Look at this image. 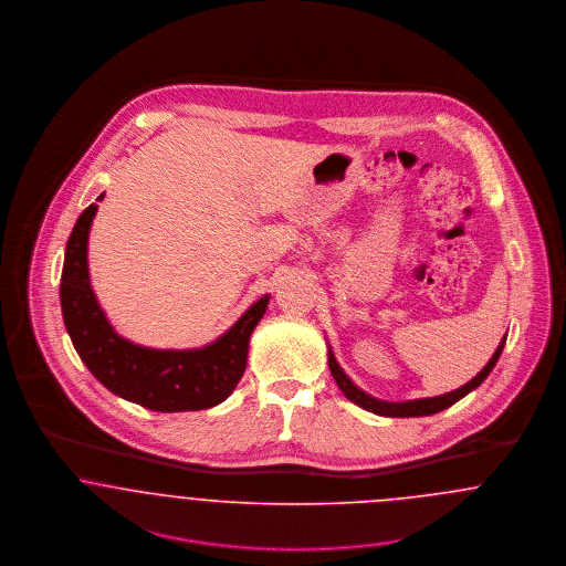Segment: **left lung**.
<instances>
[{"instance_id": "left-lung-1", "label": "left lung", "mask_w": 566, "mask_h": 566, "mask_svg": "<svg viewBox=\"0 0 566 566\" xmlns=\"http://www.w3.org/2000/svg\"><path fill=\"white\" fill-rule=\"evenodd\" d=\"M505 338L501 340L499 349L494 352V356L490 357V361L483 366L481 373H476V377H473L467 386L458 387L449 394L443 396H434V398H417V400H407V402H387V400H379V398H373L370 394L361 391L359 387L345 375V370L338 366L336 357L332 354V349L327 347V366H329V373L336 381V386L340 387V391L352 400L356 402L357 407L370 411V413H377V416L384 417H423L434 416L439 411H443L447 407L455 405L460 398H464L469 391H473L475 387L481 386L485 381V377L492 373V368L496 366L499 357L503 354V347H505Z\"/></svg>"}]
</instances>
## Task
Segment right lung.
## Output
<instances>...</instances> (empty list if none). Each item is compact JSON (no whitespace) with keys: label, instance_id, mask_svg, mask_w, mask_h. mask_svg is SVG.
Segmentation results:
<instances>
[{"label":"right lung","instance_id":"obj_1","mask_svg":"<svg viewBox=\"0 0 566 566\" xmlns=\"http://www.w3.org/2000/svg\"><path fill=\"white\" fill-rule=\"evenodd\" d=\"M95 212L97 205L81 212L61 272V313L76 354L102 386L150 411H200L223 402L247 368L249 338L266 313L269 294L207 347L177 352L134 345L108 324L91 290L87 242Z\"/></svg>","mask_w":566,"mask_h":566}]
</instances>
